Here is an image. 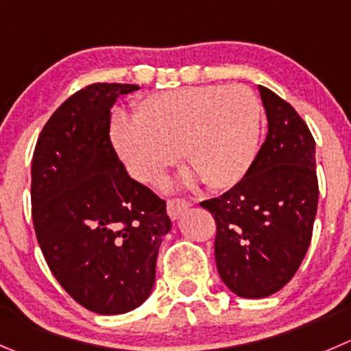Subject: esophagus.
I'll return each instance as SVG.
<instances>
[{
	"label": "esophagus",
	"instance_id": "esophagus-1",
	"mask_svg": "<svg viewBox=\"0 0 351 351\" xmlns=\"http://www.w3.org/2000/svg\"><path fill=\"white\" fill-rule=\"evenodd\" d=\"M190 207L189 202H185V200H180V199H173V200H168V214L169 217H171L173 221L178 219L180 216H182L183 213H185L186 209Z\"/></svg>",
	"mask_w": 351,
	"mask_h": 351
}]
</instances>
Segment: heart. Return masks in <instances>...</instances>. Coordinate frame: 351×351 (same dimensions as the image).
<instances>
[{"mask_svg": "<svg viewBox=\"0 0 351 351\" xmlns=\"http://www.w3.org/2000/svg\"><path fill=\"white\" fill-rule=\"evenodd\" d=\"M262 106L245 85H199L152 94L135 104V117L117 114L111 141L128 171L156 183L182 156L185 185L199 178L210 189H231L258 154Z\"/></svg>", "mask_w": 351, "mask_h": 351, "instance_id": "1", "label": "heart"}]
</instances>
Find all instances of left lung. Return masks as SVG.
<instances>
[{"label":"left lung","instance_id":"1","mask_svg":"<svg viewBox=\"0 0 351 351\" xmlns=\"http://www.w3.org/2000/svg\"><path fill=\"white\" fill-rule=\"evenodd\" d=\"M267 137L240 183L200 206L216 219L223 283L243 298L280 291L300 267L317 213L315 142L291 104L258 85Z\"/></svg>","mask_w":351,"mask_h":351}]
</instances>
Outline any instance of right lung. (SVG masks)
Here are the masks:
<instances>
[{
	"label": "right lung",
	"instance_id": "right-lung-1",
	"mask_svg": "<svg viewBox=\"0 0 351 351\" xmlns=\"http://www.w3.org/2000/svg\"><path fill=\"white\" fill-rule=\"evenodd\" d=\"M134 84H93L47 120L32 158V219L44 258L77 304L103 315L141 307L171 230L166 202L130 178L110 137Z\"/></svg>",
	"mask_w": 351,
	"mask_h": 351
}]
</instances>
